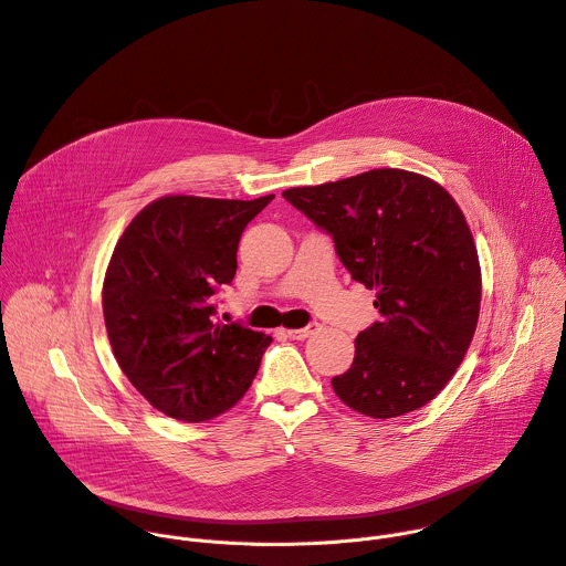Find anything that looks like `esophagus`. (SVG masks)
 Here are the masks:
<instances>
[{
	"instance_id": "esophagus-1",
	"label": "esophagus",
	"mask_w": 566,
	"mask_h": 566,
	"mask_svg": "<svg viewBox=\"0 0 566 566\" xmlns=\"http://www.w3.org/2000/svg\"><path fill=\"white\" fill-rule=\"evenodd\" d=\"M315 332H319V325H317V322H313V325H306V327H302V329H289V332H286V336H289V338H293V340H304V338L313 336Z\"/></svg>"
}]
</instances>
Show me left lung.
I'll return each mask as SVG.
<instances>
[{"label": "left lung", "mask_w": 566, "mask_h": 566, "mask_svg": "<svg viewBox=\"0 0 566 566\" xmlns=\"http://www.w3.org/2000/svg\"><path fill=\"white\" fill-rule=\"evenodd\" d=\"M282 197L332 234L352 277L376 291L380 322L358 334L352 367L332 378L338 398L371 419L423 408L454 376L479 319L481 269L457 201L396 168Z\"/></svg>", "instance_id": "1"}]
</instances>
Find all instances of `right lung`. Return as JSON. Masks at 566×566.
Returning <instances> with one entry per match:
<instances>
[{
	"instance_id": "right-lung-1",
	"label": "right lung",
	"mask_w": 566,
	"mask_h": 566,
	"mask_svg": "<svg viewBox=\"0 0 566 566\" xmlns=\"http://www.w3.org/2000/svg\"><path fill=\"white\" fill-rule=\"evenodd\" d=\"M273 199L160 197L118 239L103 284L107 336L123 374L166 417L199 423L230 410L273 343L214 317L241 232Z\"/></svg>"
}]
</instances>
